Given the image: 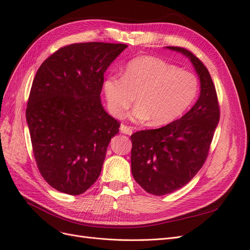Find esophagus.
Wrapping results in <instances>:
<instances>
[{
  "label": "esophagus",
  "instance_id": "obj_1",
  "mask_svg": "<svg viewBox=\"0 0 250 250\" xmlns=\"http://www.w3.org/2000/svg\"><path fill=\"white\" fill-rule=\"evenodd\" d=\"M120 130H121V132H122V133L127 134V135H131V134H132V132H133V130H132V127H130V126H127V125H124V124H122V125H121V127H120Z\"/></svg>",
  "mask_w": 250,
  "mask_h": 250
}]
</instances>
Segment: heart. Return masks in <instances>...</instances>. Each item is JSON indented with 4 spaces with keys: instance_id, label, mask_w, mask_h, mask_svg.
I'll use <instances>...</instances> for the list:
<instances>
[{
    "instance_id": "obj_1",
    "label": "heart",
    "mask_w": 250,
    "mask_h": 250,
    "mask_svg": "<svg viewBox=\"0 0 250 250\" xmlns=\"http://www.w3.org/2000/svg\"><path fill=\"white\" fill-rule=\"evenodd\" d=\"M104 91L113 116L124 117L136 95L134 119H149V125L163 126L182 117L194 103L199 81L193 73L164 59L139 56L126 64L123 76H106Z\"/></svg>"
}]
</instances>
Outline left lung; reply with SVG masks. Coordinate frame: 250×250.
Wrapping results in <instances>:
<instances>
[{
	"instance_id": "obj_1",
	"label": "left lung",
	"mask_w": 250,
	"mask_h": 250,
	"mask_svg": "<svg viewBox=\"0 0 250 250\" xmlns=\"http://www.w3.org/2000/svg\"><path fill=\"white\" fill-rule=\"evenodd\" d=\"M188 56L200 78L197 103L181 119L158 129L131 135V171L147 193L162 196L186 186L206 161L215 128L219 104L215 86L203 62L189 50L168 46Z\"/></svg>"
}]
</instances>
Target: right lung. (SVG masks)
Returning a JSON list of instances; mask_svg holds the SVG:
<instances>
[{"label": "right lung", "instance_id": "obj_1", "mask_svg": "<svg viewBox=\"0 0 250 250\" xmlns=\"http://www.w3.org/2000/svg\"><path fill=\"white\" fill-rule=\"evenodd\" d=\"M125 48L71 44L38 69L25 116L39 171L59 192L83 194L102 172L107 146L120 127L101 102L104 75Z\"/></svg>", "mask_w": 250, "mask_h": 250}]
</instances>
